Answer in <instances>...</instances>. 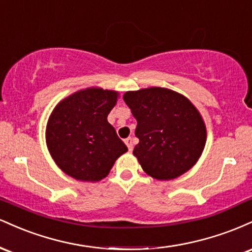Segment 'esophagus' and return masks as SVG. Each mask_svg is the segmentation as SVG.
<instances>
[{
  "label": "esophagus",
  "mask_w": 252,
  "mask_h": 252,
  "mask_svg": "<svg viewBox=\"0 0 252 252\" xmlns=\"http://www.w3.org/2000/svg\"><path fill=\"white\" fill-rule=\"evenodd\" d=\"M124 142H126V147H128L129 152H131L132 148H134V144H132V140H131V137H128V138H126V140H124Z\"/></svg>",
  "instance_id": "obj_1"
}]
</instances>
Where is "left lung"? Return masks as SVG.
<instances>
[{
	"instance_id": "8db88e82",
	"label": "left lung",
	"mask_w": 252,
	"mask_h": 252,
	"mask_svg": "<svg viewBox=\"0 0 252 252\" xmlns=\"http://www.w3.org/2000/svg\"><path fill=\"white\" fill-rule=\"evenodd\" d=\"M123 99L137 121L135 135L140 142L132 153L147 174L172 180L194 166L206 142V128L186 97L149 88L126 92Z\"/></svg>"
}]
</instances>
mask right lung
Returning <instances> with one entry per match:
<instances>
[{"mask_svg":"<svg viewBox=\"0 0 252 252\" xmlns=\"http://www.w3.org/2000/svg\"><path fill=\"white\" fill-rule=\"evenodd\" d=\"M116 102L117 92L86 89L56 106L48 120L46 141L63 172L80 181H99L128 150L108 122Z\"/></svg>","mask_w":252,"mask_h":252,"instance_id":"1","label":"right lung"}]
</instances>
